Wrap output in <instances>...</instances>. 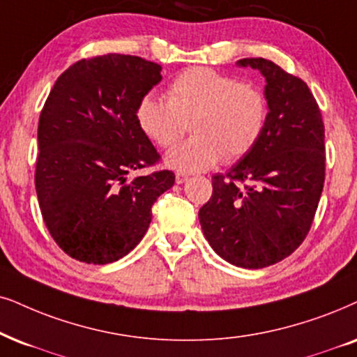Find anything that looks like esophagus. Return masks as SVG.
Instances as JSON below:
<instances>
[{
  "instance_id": "obj_1",
  "label": "esophagus",
  "mask_w": 357,
  "mask_h": 357,
  "mask_svg": "<svg viewBox=\"0 0 357 357\" xmlns=\"http://www.w3.org/2000/svg\"><path fill=\"white\" fill-rule=\"evenodd\" d=\"M184 181H188V174L186 173H176V183L183 184Z\"/></svg>"
}]
</instances>
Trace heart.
<instances>
[{
	"label": "heart",
	"mask_w": 357,
	"mask_h": 357,
	"mask_svg": "<svg viewBox=\"0 0 357 357\" xmlns=\"http://www.w3.org/2000/svg\"><path fill=\"white\" fill-rule=\"evenodd\" d=\"M270 102L260 87L234 75L194 67L176 75L168 100L145 96L137 107L142 132L160 148L173 146L194 120L196 137L174 146L166 163L178 171H206L220 160L245 158L264 137Z\"/></svg>",
	"instance_id": "1"
}]
</instances>
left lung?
<instances>
[{"label": "left lung", "instance_id": "obj_1", "mask_svg": "<svg viewBox=\"0 0 357 357\" xmlns=\"http://www.w3.org/2000/svg\"><path fill=\"white\" fill-rule=\"evenodd\" d=\"M267 80L270 115L254 150L212 176L199 209L215 254L242 268H264L295 252L308 236L324 184L321 112L308 85L267 59H241Z\"/></svg>", "mask_w": 357, "mask_h": 357}]
</instances>
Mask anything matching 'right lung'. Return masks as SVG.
<instances>
[{
    "instance_id": "1",
    "label": "right lung",
    "mask_w": 357,
    "mask_h": 357,
    "mask_svg": "<svg viewBox=\"0 0 357 357\" xmlns=\"http://www.w3.org/2000/svg\"><path fill=\"white\" fill-rule=\"evenodd\" d=\"M161 66L107 54L59 75L39 116L36 192L49 234L85 264L120 260L138 245L151 206L174 184L137 121V107L161 80Z\"/></svg>"
}]
</instances>
